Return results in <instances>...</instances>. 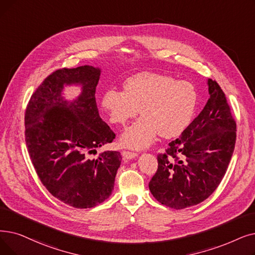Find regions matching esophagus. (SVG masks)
Masks as SVG:
<instances>
[{"label": "esophagus", "mask_w": 255, "mask_h": 255, "mask_svg": "<svg viewBox=\"0 0 255 255\" xmlns=\"http://www.w3.org/2000/svg\"><path fill=\"white\" fill-rule=\"evenodd\" d=\"M122 155H123V157L126 159H131V158H134L137 156V154L135 152H131V151H127V150H124L123 152H122Z\"/></svg>", "instance_id": "34e87169"}]
</instances>
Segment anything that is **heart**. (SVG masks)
<instances>
[{
	"instance_id": "1",
	"label": "heart",
	"mask_w": 255,
	"mask_h": 255,
	"mask_svg": "<svg viewBox=\"0 0 255 255\" xmlns=\"http://www.w3.org/2000/svg\"><path fill=\"white\" fill-rule=\"evenodd\" d=\"M124 90L109 88L102 97V107L114 124L124 126L139 114V109L143 116L122 135L123 146L146 148L157 133L174 137L191 123L198 100L192 83L160 74L140 73L125 81Z\"/></svg>"
}]
</instances>
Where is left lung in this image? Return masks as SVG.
Masks as SVG:
<instances>
[{
    "label": "left lung",
    "mask_w": 255,
    "mask_h": 255,
    "mask_svg": "<svg viewBox=\"0 0 255 255\" xmlns=\"http://www.w3.org/2000/svg\"><path fill=\"white\" fill-rule=\"evenodd\" d=\"M209 99L181 135L158 153V168L149 182L161 204L182 209L204 201L227 171L237 139V123L225 94L208 79Z\"/></svg>",
    "instance_id": "left-lung-1"
}]
</instances>
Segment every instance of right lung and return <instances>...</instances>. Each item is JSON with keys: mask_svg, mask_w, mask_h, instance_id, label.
<instances>
[{"mask_svg": "<svg viewBox=\"0 0 255 255\" xmlns=\"http://www.w3.org/2000/svg\"><path fill=\"white\" fill-rule=\"evenodd\" d=\"M100 70L90 65L51 73L32 94L25 113V140L30 159L46 189L75 208H91L112 195L121 153L96 149L116 133L99 116L96 87ZM78 83L77 101L63 100L64 84Z\"/></svg>", "mask_w": 255, "mask_h": 255, "instance_id": "obj_1", "label": "right lung"}]
</instances>
